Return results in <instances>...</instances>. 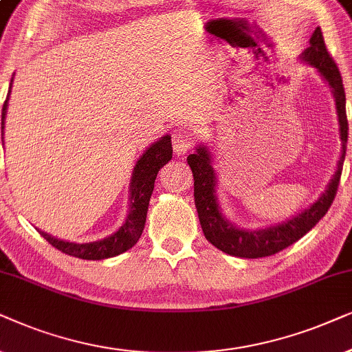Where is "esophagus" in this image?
Returning a JSON list of instances; mask_svg holds the SVG:
<instances>
[{
  "label": "esophagus",
  "instance_id": "34e87169",
  "mask_svg": "<svg viewBox=\"0 0 352 352\" xmlns=\"http://www.w3.org/2000/svg\"><path fill=\"white\" fill-rule=\"evenodd\" d=\"M172 144L175 153L179 154V156H184V154H186L191 148H193V138H191V133L188 130L179 127L177 130H173Z\"/></svg>",
  "mask_w": 352,
  "mask_h": 352
}]
</instances>
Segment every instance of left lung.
I'll list each match as a JSON object with an SVG mask.
<instances>
[{
  "instance_id": "obj_1",
  "label": "left lung",
  "mask_w": 352,
  "mask_h": 352,
  "mask_svg": "<svg viewBox=\"0 0 352 352\" xmlns=\"http://www.w3.org/2000/svg\"><path fill=\"white\" fill-rule=\"evenodd\" d=\"M302 63L316 67L322 75L323 80L329 83L336 101V112L340 122V138H341V156L336 172L327 185L325 193H322L316 203L304 209L294 217L285 220L282 223L270 225L259 230H243L236 225L228 222L222 215L217 199V177L212 167V154L209 148L199 144L195 154L186 157L191 172L195 177V204L198 210L201 228H203L206 240L214 245L217 250L227 252L230 256L246 257V259H257L277 254L285 248L292 246L299 238H302L316 223L320 220L333 203L336 191H338L341 170L346 156V143H348V117H346V95L338 65L331 59L325 46L320 27L314 32L309 46L299 56Z\"/></svg>"
}]
</instances>
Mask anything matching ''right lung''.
I'll use <instances>...</instances> for the list:
<instances>
[{
	"mask_svg": "<svg viewBox=\"0 0 352 352\" xmlns=\"http://www.w3.org/2000/svg\"><path fill=\"white\" fill-rule=\"evenodd\" d=\"M12 80L9 85V93H11ZM3 104L1 111V130H4V119H6L8 112V100ZM172 159V142L170 135H164L154 142L146 151H144L140 159L135 164L132 172V180H130V204H129V215L122 227L111 236L102 238V240L91 241V243H70L64 240H58V238L48 235V233L40 232V235L59 250L64 254L78 257V259L87 261H101L107 259V257L119 256L125 252L130 248L137 245V241L142 236L144 222H146L148 206L149 199H151L153 190H154V180H156L157 172L166 166V164Z\"/></svg>",
	"mask_w": 352,
	"mask_h": 352,
	"instance_id": "right-lung-1",
	"label": "right lung"
}]
</instances>
